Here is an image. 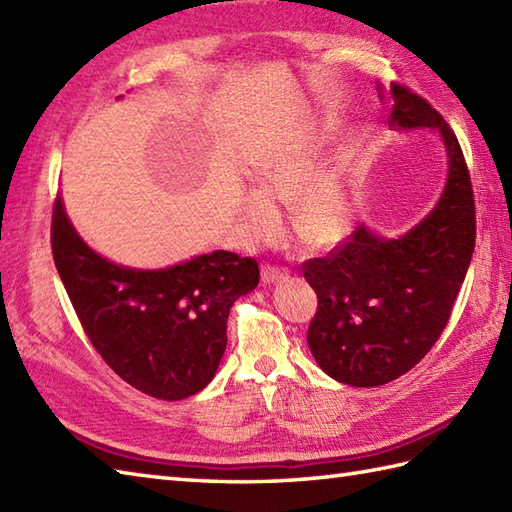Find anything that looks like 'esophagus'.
<instances>
[{
    "label": "esophagus",
    "mask_w": 512,
    "mask_h": 512,
    "mask_svg": "<svg viewBox=\"0 0 512 512\" xmlns=\"http://www.w3.org/2000/svg\"><path fill=\"white\" fill-rule=\"evenodd\" d=\"M286 277H288L286 268H279V266H273V264L262 266V281H264V284H275V281L286 279Z\"/></svg>",
    "instance_id": "1"
}]
</instances>
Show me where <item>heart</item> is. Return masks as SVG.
I'll return each mask as SVG.
<instances>
[{
  "mask_svg": "<svg viewBox=\"0 0 512 512\" xmlns=\"http://www.w3.org/2000/svg\"><path fill=\"white\" fill-rule=\"evenodd\" d=\"M325 140L321 134H303L270 149L255 169V191L242 202L246 231L257 237H275L281 215L275 204L292 199V222L301 239L312 246H334L350 235L352 213L347 200L345 169L328 165L317 171Z\"/></svg>",
  "mask_w": 512,
  "mask_h": 512,
  "instance_id": "heart-1",
  "label": "heart"
}]
</instances>
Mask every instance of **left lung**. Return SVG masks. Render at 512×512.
<instances>
[{"label":"left lung","instance_id":"1","mask_svg":"<svg viewBox=\"0 0 512 512\" xmlns=\"http://www.w3.org/2000/svg\"><path fill=\"white\" fill-rule=\"evenodd\" d=\"M380 90V88H378ZM389 125L438 129L449 178L438 204L400 237L365 226L328 257L303 264L319 308L308 345L325 374L352 387H378L407 374L447 328L475 248V200L458 138L433 107L391 83Z\"/></svg>","mask_w":512,"mask_h":512}]
</instances>
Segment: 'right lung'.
Here are the masks:
<instances>
[{
  "mask_svg": "<svg viewBox=\"0 0 512 512\" xmlns=\"http://www.w3.org/2000/svg\"><path fill=\"white\" fill-rule=\"evenodd\" d=\"M52 257L85 334L125 383L182 400L211 383L226 350L233 303L255 290L253 257L228 250L160 268H125L83 242L57 195Z\"/></svg>",
  "mask_w": 512,
  "mask_h": 512,
  "instance_id": "1",
  "label": "right lung"
}]
</instances>
